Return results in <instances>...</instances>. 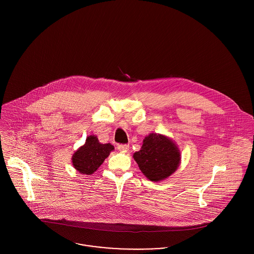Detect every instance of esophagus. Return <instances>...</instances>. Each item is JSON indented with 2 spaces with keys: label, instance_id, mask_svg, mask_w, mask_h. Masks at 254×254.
Wrapping results in <instances>:
<instances>
[{
  "label": "esophagus",
  "instance_id": "obj_1",
  "mask_svg": "<svg viewBox=\"0 0 254 254\" xmlns=\"http://www.w3.org/2000/svg\"><path fill=\"white\" fill-rule=\"evenodd\" d=\"M117 148L120 150V151H127L129 149V145H118Z\"/></svg>",
  "mask_w": 254,
  "mask_h": 254
}]
</instances>
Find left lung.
I'll use <instances>...</instances> for the list:
<instances>
[{
    "label": "left lung",
    "mask_w": 254,
    "mask_h": 254,
    "mask_svg": "<svg viewBox=\"0 0 254 254\" xmlns=\"http://www.w3.org/2000/svg\"><path fill=\"white\" fill-rule=\"evenodd\" d=\"M141 171L150 181L164 180L176 171L180 164V151L167 137L149 134L139 151L133 155Z\"/></svg>",
    "instance_id": "8db88e82"
}]
</instances>
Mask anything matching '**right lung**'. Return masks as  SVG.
Returning a JSON list of instances; mask_svg holds the SVG:
<instances>
[{"label":"right lung","mask_w":254,"mask_h":254,"mask_svg":"<svg viewBox=\"0 0 254 254\" xmlns=\"http://www.w3.org/2000/svg\"><path fill=\"white\" fill-rule=\"evenodd\" d=\"M113 145L101 144L97 137L89 136L86 143L73 154V166L81 174H93L113 150Z\"/></svg>","instance_id":"obj_1"}]
</instances>
